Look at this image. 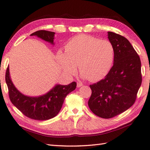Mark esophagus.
Here are the masks:
<instances>
[{
  "instance_id": "34e87169",
  "label": "esophagus",
  "mask_w": 150,
  "mask_h": 150,
  "mask_svg": "<svg viewBox=\"0 0 150 150\" xmlns=\"http://www.w3.org/2000/svg\"><path fill=\"white\" fill-rule=\"evenodd\" d=\"M83 85V83H82L79 82V83H77V88H79V87L82 86Z\"/></svg>"
}]
</instances>
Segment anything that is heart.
I'll list each match as a JSON object with an SVG mask.
<instances>
[{
  "label": "heart",
  "mask_w": 150,
  "mask_h": 150,
  "mask_svg": "<svg viewBox=\"0 0 150 150\" xmlns=\"http://www.w3.org/2000/svg\"><path fill=\"white\" fill-rule=\"evenodd\" d=\"M115 50L108 40L86 35L73 37L65 47V52L57 54L59 66L67 75H73L78 66L83 79L91 81L102 79L113 66Z\"/></svg>",
  "instance_id": "obj_1"
}]
</instances>
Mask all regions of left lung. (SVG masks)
Here are the masks:
<instances>
[{
    "mask_svg": "<svg viewBox=\"0 0 150 150\" xmlns=\"http://www.w3.org/2000/svg\"><path fill=\"white\" fill-rule=\"evenodd\" d=\"M115 50L113 66L103 79L90 85L89 108L100 117L118 115L134 104L142 84L139 56L126 38L108 32Z\"/></svg>",
    "mask_w": 150,
    "mask_h": 150,
    "instance_id": "left-lung-1",
    "label": "left lung"
}]
</instances>
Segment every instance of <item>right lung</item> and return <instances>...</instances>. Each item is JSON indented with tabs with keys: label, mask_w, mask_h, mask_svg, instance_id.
I'll use <instances>...</instances> for the list:
<instances>
[{
	"label": "right lung",
	"mask_w": 150,
	"mask_h": 150,
	"mask_svg": "<svg viewBox=\"0 0 150 150\" xmlns=\"http://www.w3.org/2000/svg\"><path fill=\"white\" fill-rule=\"evenodd\" d=\"M31 36H36L54 45L55 33L40 30ZM6 83L9 91L10 101L24 115L35 120H48L58 115L68 94L76 88L77 83L72 82L67 85L57 84L47 93L38 96H26L16 88L10 75L9 66L6 73Z\"/></svg>",
	"instance_id": "add662e5"
}]
</instances>
